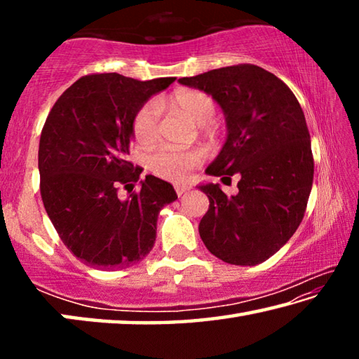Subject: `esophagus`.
<instances>
[{"instance_id": "34e87169", "label": "esophagus", "mask_w": 359, "mask_h": 359, "mask_svg": "<svg viewBox=\"0 0 359 359\" xmlns=\"http://www.w3.org/2000/svg\"><path fill=\"white\" fill-rule=\"evenodd\" d=\"M187 190H188L187 185H175V193H177V196H182Z\"/></svg>"}]
</instances>
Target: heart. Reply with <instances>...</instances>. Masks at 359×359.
Segmentation results:
<instances>
[{
	"label": "heart",
	"mask_w": 359,
	"mask_h": 359,
	"mask_svg": "<svg viewBox=\"0 0 359 359\" xmlns=\"http://www.w3.org/2000/svg\"><path fill=\"white\" fill-rule=\"evenodd\" d=\"M169 106L174 111L184 114L185 117L198 125H203L205 130L212 128V117L217 111V102L209 93L201 90H180L169 98ZM133 136L139 144L154 142L160 130V114L155 101H147L137 109L131 121ZM199 150H174L158 149L150 154L147 165L150 171L158 177L182 182L188 177L191 169L201 161Z\"/></svg>",
	"instance_id": "heart-1"
}]
</instances>
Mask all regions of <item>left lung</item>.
<instances>
[{"label":"left lung","mask_w":359,"mask_h":359,"mask_svg":"<svg viewBox=\"0 0 359 359\" xmlns=\"http://www.w3.org/2000/svg\"><path fill=\"white\" fill-rule=\"evenodd\" d=\"M180 83L212 95L228 139L208 174H239V193L201 185L209 209L199 223L208 250L236 266H257L287 244L306 214L313 155L306 117L288 85L250 63L212 69Z\"/></svg>","instance_id":"1"}]
</instances>
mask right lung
<instances>
[{"mask_svg": "<svg viewBox=\"0 0 359 359\" xmlns=\"http://www.w3.org/2000/svg\"><path fill=\"white\" fill-rule=\"evenodd\" d=\"M175 77L137 81L117 72L83 76L50 109L39 141V188L48 218L77 259L102 271L141 261L155 244L163 205L177 199L171 184L126 160L131 121L151 95Z\"/></svg>", "mask_w": 359, "mask_h": 359, "instance_id": "add662e5", "label": "right lung"}]
</instances>
